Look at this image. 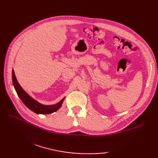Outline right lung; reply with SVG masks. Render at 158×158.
Returning a JSON list of instances; mask_svg holds the SVG:
<instances>
[{
  "label": "right lung",
  "instance_id": "right-lung-1",
  "mask_svg": "<svg viewBox=\"0 0 158 158\" xmlns=\"http://www.w3.org/2000/svg\"><path fill=\"white\" fill-rule=\"evenodd\" d=\"M12 80L13 86H14V88L17 94H18L19 98L22 100L23 103L30 110H31L32 111L36 114H50L57 111V110L61 107L64 100L65 98L64 97V98H62L58 103L55 104V105H43V104L36 101L34 98H32L31 96H29L28 94L22 89L21 85L19 84L18 80L16 79L13 69L12 70Z\"/></svg>",
  "mask_w": 158,
  "mask_h": 158
}]
</instances>
